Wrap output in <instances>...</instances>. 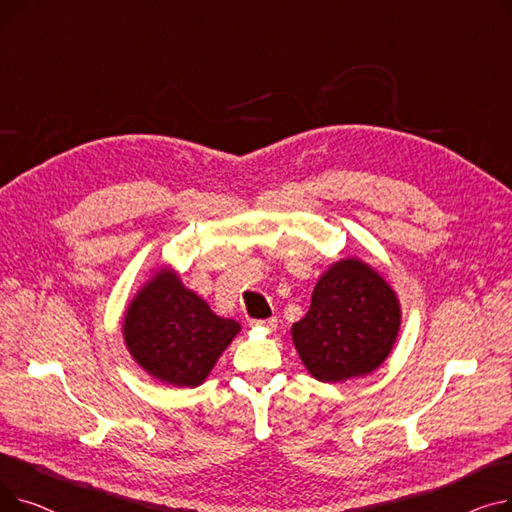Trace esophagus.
I'll return each instance as SVG.
<instances>
[{
  "label": "esophagus",
  "mask_w": 512,
  "mask_h": 512,
  "mask_svg": "<svg viewBox=\"0 0 512 512\" xmlns=\"http://www.w3.org/2000/svg\"><path fill=\"white\" fill-rule=\"evenodd\" d=\"M251 326H255V328H265V330L274 332V330L278 328V319H276V317H270V319H255V321H251Z\"/></svg>",
  "instance_id": "34e87169"
}]
</instances>
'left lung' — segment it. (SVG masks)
<instances>
[{
    "label": "left lung",
    "instance_id": "left-lung-1",
    "mask_svg": "<svg viewBox=\"0 0 512 512\" xmlns=\"http://www.w3.org/2000/svg\"><path fill=\"white\" fill-rule=\"evenodd\" d=\"M398 330L396 292L371 265L348 257L317 280L307 315L290 332L313 378L334 384L378 369Z\"/></svg>",
    "mask_w": 512,
    "mask_h": 512
}]
</instances>
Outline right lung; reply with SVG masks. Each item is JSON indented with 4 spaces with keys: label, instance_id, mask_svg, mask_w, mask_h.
<instances>
[{
    "label": "right lung",
    "instance_id": "obj_1",
    "mask_svg": "<svg viewBox=\"0 0 512 512\" xmlns=\"http://www.w3.org/2000/svg\"><path fill=\"white\" fill-rule=\"evenodd\" d=\"M124 342L151 378L195 388L240 332L238 321L215 315L176 272L161 267L124 315Z\"/></svg>",
    "mask_w": 512,
    "mask_h": 512
}]
</instances>
